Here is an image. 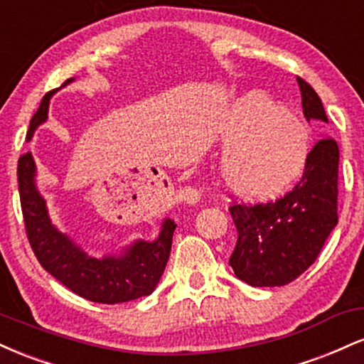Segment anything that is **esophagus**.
<instances>
[{
  "label": "esophagus",
  "mask_w": 364,
  "mask_h": 364,
  "mask_svg": "<svg viewBox=\"0 0 364 364\" xmlns=\"http://www.w3.org/2000/svg\"><path fill=\"white\" fill-rule=\"evenodd\" d=\"M183 198L188 203H196L200 200V191L195 190V188H185L183 190Z\"/></svg>",
  "instance_id": "obj_1"
}]
</instances>
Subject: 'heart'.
Listing matches in <instances>:
<instances>
[{
    "label": "heart",
    "mask_w": 364,
    "mask_h": 364,
    "mask_svg": "<svg viewBox=\"0 0 364 364\" xmlns=\"http://www.w3.org/2000/svg\"><path fill=\"white\" fill-rule=\"evenodd\" d=\"M219 176L232 193L270 198L306 171L311 152L308 124L262 92H248L228 107L217 129Z\"/></svg>",
    "instance_id": "b5f03b06"
}]
</instances>
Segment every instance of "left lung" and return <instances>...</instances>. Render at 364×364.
<instances>
[{
  "instance_id": "obj_1",
  "label": "left lung",
  "mask_w": 364,
  "mask_h": 364,
  "mask_svg": "<svg viewBox=\"0 0 364 364\" xmlns=\"http://www.w3.org/2000/svg\"><path fill=\"white\" fill-rule=\"evenodd\" d=\"M303 114L308 121L328 123L313 87L298 77ZM339 147L332 136L313 145L298 185L277 200L229 207L237 229V243L229 263L236 277L255 287L286 286L318 257L337 225Z\"/></svg>"
}]
</instances>
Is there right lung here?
Here are the masks:
<instances>
[{
	"instance_id": "add662e5",
	"label": "right lung",
	"mask_w": 364,
	"mask_h": 364,
	"mask_svg": "<svg viewBox=\"0 0 364 364\" xmlns=\"http://www.w3.org/2000/svg\"><path fill=\"white\" fill-rule=\"evenodd\" d=\"M73 82L68 78L63 85ZM56 90L48 92L39 109L31 119L27 140L36 128L48 119L49 99ZM18 191L25 231L28 243L41 265L75 294L94 303L116 304L152 294L169 260L174 220L164 219L156 241L139 240L123 255L95 258L63 235L49 219L46 200L36 186V162L31 152L18 159Z\"/></svg>"
}]
</instances>
